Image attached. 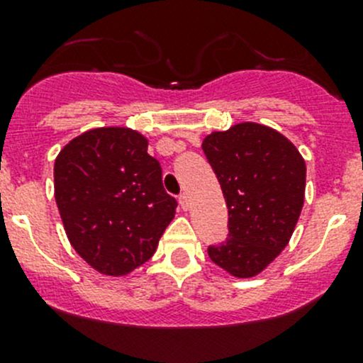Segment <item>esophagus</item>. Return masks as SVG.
I'll return each instance as SVG.
<instances>
[{
  "label": "esophagus",
  "instance_id": "1",
  "mask_svg": "<svg viewBox=\"0 0 363 363\" xmlns=\"http://www.w3.org/2000/svg\"><path fill=\"white\" fill-rule=\"evenodd\" d=\"M179 205H181L184 211H188L189 208V200H188V195H186V193H181V195H179Z\"/></svg>",
  "mask_w": 363,
  "mask_h": 363
}]
</instances>
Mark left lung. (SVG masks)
<instances>
[{"label": "left lung", "mask_w": 363, "mask_h": 363, "mask_svg": "<svg viewBox=\"0 0 363 363\" xmlns=\"http://www.w3.org/2000/svg\"><path fill=\"white\" fill-rule=\"evenodd\" d=\"M202 149L228 207V237L208 246V256L232 276H256L294 233L303 205L306 163L286 137L256 123L214 131Z\"/></svg>", "instance_id": "obj_1"}]
</instances>
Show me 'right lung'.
Returning <instances> with one entry per match:
<instances>
[{
    "mask_svg": "<svg viewBox=\"0 0 363 363\" xmlns=\"http://www.w3.org/2000/svg\"><path fill=\"white\" fill-rule=\"evenodd\" d=\"M54 191L73 250L107 276L147 262L177 207L147 138L128 128L73 138L54 164Z\"/></svg>",
    "mask_w": 363,
    "mask_h": 363,
    "instance_id": "obj_1",
    "label": "right lung"
}]
</instances>
